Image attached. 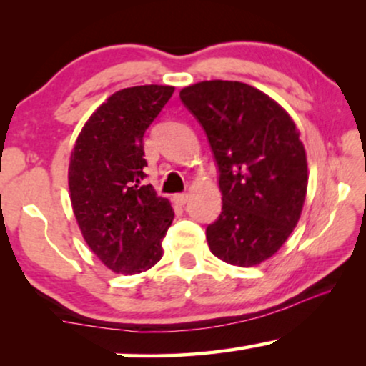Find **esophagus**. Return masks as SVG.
Instances as JSON below:
<instances>
[{
    "mask_svg": "<svg viewBox=\"0 0 366 366\" xmlns=\"http://www.w3.org/2000/svg\"><path fill=\"white\" fill-rule=\"evenodd\" d=\"M189 199V194L188 193H179V194H174V202H177V204H187Z\"/></svg>",
    "mask_w": 366,
    "mask_h": 366,
    "instance_id": "34e87169",
    "label": "esophagus"
}]
</instances>
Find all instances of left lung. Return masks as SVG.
Instances as JSON below:
<instances>
[{"instance_id":"1","label":"left lung","mask_w":366,"mask_h":366,"mask_svg":"<svg viewBox=\"0 0 366 366\" xmlns=\"http://www.w3.org/2000/svg\"><path fill=\"white\" fill-rule=\"evenodd\" d=\"M179 98L207 133L223 207L207 228L214 257L254 267L273 257L297 227L307 197V153L290 114L239 81H202Z\"/></svg>"}]
</instances>
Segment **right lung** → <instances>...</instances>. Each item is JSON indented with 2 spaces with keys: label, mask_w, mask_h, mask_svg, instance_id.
I'll use <instances>...</instances> for the list:
<instances>
[{
  "label": "right lung",
  "mask_w": 366,
  "mask_h": 366,
  "mask_svg": "<svg viewBox=\"0 0 366 366\" xmlns=\"http://www.w3.org/2000/svg\"><path fill=\"white\" fill-rule=\"evenodd\" d=\"M174 92L144 84L119 89L78 134L69 159V197L84 242L114 273L137 274L163 257L173 208L143 184V134Z\"/></svg>",
  "instance_id": "add662e5"
}]
</instances>
